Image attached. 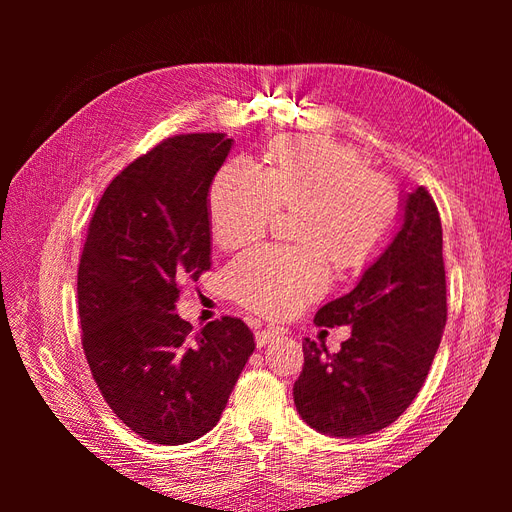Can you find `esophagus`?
I'll return each instance as SVG.
<instances>
[{
    "label": "esophagus",
    "instance_id": "esophagus-1",
    "mask_svg": "<svg viewBox=\"0 0 512 512\" xmlns=\"http://www.w3.org/2000/svg\"><path fill=\"white\" fill-rule=\"evenodd\" d=\"M282 335V331L277 329V327H267V329H260V331H256V346L258 348H262V346H267L269 342H273L275 337H280Z\"/></svg>",
    "mask_w": 512,
    "mask_h": 512
}]
</instances>
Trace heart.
<instances>
[{
	"label": "heart",
	"mask_w": 512,
	"mask_h": 512,
	"mask_svg": "<svg viewBox=\"0 0 512 512\" xmlns=\"http://www.w3.org/2000/svg\"><path fill=\"white\" fill-rule=\"evenodd\" d=\"M284 209L297 211V245H258L228 267L237 301L267 316H288L329 288L337 267H361L391 235L399 200L393 185L369 173L350 147L327 138H290L265 168L230 158L213 177L209 222L213 239L237 247L258 239Z\"/></svg>",
	"instance_id": "obj_1"
}]
</instances>
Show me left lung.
<instances>
[{"instance_id":"1","label":"left lung","mask_w":512,"mask_h":512,"mask_svg":"<svg viewBox=\"0 0 512 512\" xmlns=\"http://www.w3.org/2000/svg\"><path fill=\"white\" fill-rule=\"evenodd\" d=\"M314 322L350 324L352 335L335 354L305 337L303 371L292 386L303 421L335 438L395 423L421 391L446 324L442 222L425 188L404 194L391 243Z\"/></svg>"}]
</instances>
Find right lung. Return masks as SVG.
Listing matches in <instances>:
<instances>
[{
    "label": "right lung",
    "mask_w": 512,
    "mask_h": 512,
    "mask_svg": "<svg viewBox=\"0 0 512 512\" xmlns=\"http://www.w3.org/2000/svg\"><path fill=\"white\" fill-rule=\"evenodd\" d=\"M226 134H179L108 183L79 265L83 350L123 423L156 444H185L218 425L254 335L224 316L192 331L175 303L211 267L209 188Z\"/></svg>",
    "instance_id": "1"
}]
</instances>
